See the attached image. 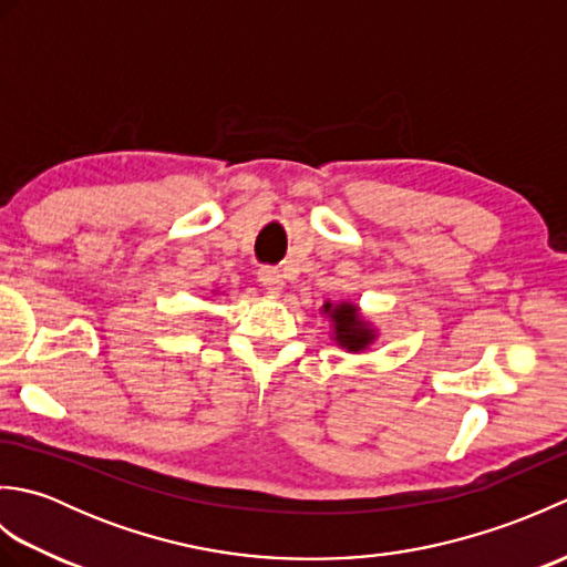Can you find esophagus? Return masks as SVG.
<instances>
[{
    "label": "esophagus",
    "mask_w": 567,
    "mask_h": 567,
    "mask_svg": "<svg viewBox=\"0 0 567 567\" xmlns=\"http://www.w3.org/2000/svg\"><path fill=\"white\" fill-rule=\"evenodd\" d=\"M258 282L270 292H280L282 290V272L272 268V265H262L258 270Z\"/></svg>",
    "instance_id": "34e87169"
}]
</instances>
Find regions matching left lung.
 Returning a JSON list of instances; mask_svg holds the SVG:
<instances>
[{"instance_id":"obj_1","label":"left lung","mask_w":567,"mask_h":567,"mask_svg":"<svg viewBox=\"0 0 567 567\" xmlns=\"http://www.w3.org/2000/svg\"><path fill=\"white\" fill-rule=\"evenodd\" d=\"M336 321V341L346 346L348 351H363V348L372 341L370 329H365V323L358 319V311L353 305H341L331 309V305L323 307Z\"/></svg>"}]
</instances>
